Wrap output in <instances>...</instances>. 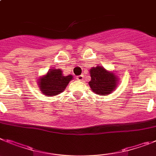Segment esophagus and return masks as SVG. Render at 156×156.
<instances>
[{
  "instance_id": "34e87169",
  "label": "esophagus",
  "mask_w": 156,
  "mask_h": 156,
  "mask_svg": "<svg viewBox=\"0 0 156 156\" xmlns=\"http://www.w3.org/2000/svg\"><path fill=\"white\" fill-rule=\"evenodd\" d=\"M83 77H84V76H83V75L78 76H76V80H80V81L83 80Z\"/></svg>"
}]
</instances>
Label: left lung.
<instances>
[{"label": "left lung", "mask_w": 156, "mask_h": 156, "mask_svg": "<svg viewBox=\"0 0 156 156\" xmlns=\"http://www.w3.org/2000/svg\"><path fill=\"white\" fill-rule=\"evenodd\" d=\"M91 81L89 86L95 94L107 95L117 88L118 78L114 72H110L98 65L90 69Z\"/></svg>", "instance_id": "8db88e82"}]
</instances>
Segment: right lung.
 <instances>
[{
	"label": "right lung",
	"mask_w": 156,
	"mask_h": 156,
	"mask_svg": "<svg viewBox=\"0 0 156 156\" xmlns=\"http://www.w3.org/2000/svg\"><path fill=\"white\" fill-rule=\"evenodd\" d=\"M60 69H51L46 75L40 77L38 84L42 94L46 96H55L65 91L69 81L73 80V76H64Z\"/></svg>",
	"instance_id": "add662e5"
}]
</instances>
